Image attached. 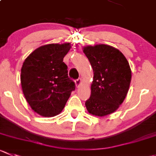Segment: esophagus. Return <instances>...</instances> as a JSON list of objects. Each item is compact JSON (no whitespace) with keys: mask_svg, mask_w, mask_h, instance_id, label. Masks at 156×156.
<instances>
[{"mask_svg":"<svg viewBox=\"0 0 156 156\" xmlns=\"http://www.w3.org/2000/svg\"><path fill=\"white\" fill-rule=\"evenodd\" d=\"M81 84H82V80H81L80 78H79V79H77L76 80V85L77 87H80Z\"/></svg>","mask_w":156,"mask_h":156,"instance_id":"1","label":"esophagus"}]
</instances>
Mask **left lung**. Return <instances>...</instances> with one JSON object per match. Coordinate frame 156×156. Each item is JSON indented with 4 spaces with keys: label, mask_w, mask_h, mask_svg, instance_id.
<instances>
[{
    "label": "left lung",
    "mask_w": 156,
    "mask_h": 156,
    "mask_svg": "<svg viewBox=\"0 0 156 156\" xmlns=\"http://www.w3.org/2000/svg\"><path fill=\"white\" fill-rule=\"evenodd\" d=\"M93 69L91 95L85 105L90 113L104 116L115 112L126 96L131 82V69L117 49L105 44L83 48Z\"/></svg>",
    "instance_id": "1"
}]
</instances>
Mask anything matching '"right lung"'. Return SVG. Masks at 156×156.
Here are the masks:
<instances>
[{
	"label": "right lung",
	"instance_id": "right-lung-1",
	"mask_svg": "<svg viewBox=\"0 0 156 156\" xmlns=\"http://www.w3.org/2000/svg\"><path fill=\"white\" fill-rule=\"evenodd\" d=\"M70 44H52L36 49L21 68L23 95L31 109L43 116L52 117L64 108L75 83L68 76L63 58Z\"/></svg>",
	"mask_w": 156,
	"mask_h": 156
}]
</instances>
